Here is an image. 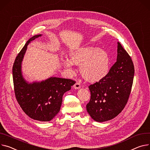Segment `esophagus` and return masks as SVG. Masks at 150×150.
<instances>
[{
	"instance_id": "obj_1",
	"label": "esophagus",
	"mask_w": 150,
	"mask_h": 150,
	"mask_svg": "<svg viewBox=\"0 0 150 150\" xmlns=\"http://www.w3.org/2000/svg\"><path fill=\"white\" fill-rule=\"evenodd\" d=\"M80 87H81V85H80V83L79 82H76V83L74 85V88L76 89H78L80 88Z\"/></svg>"
}]
</instances>
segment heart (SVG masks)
<instances>
[{
    "instance_id": "heart-1",
    "label": "heart",
    "mask_w": 150,
    "mask_h": 150,
    "mask_svg": "<svg viewBox=\"0 0 150 150\" xmlns=\"http://www.w3.org/2000/svg\"><path fill=\"white\" fill-rule=\"evenodd\" d=\"M70 59L62 61L63 66L71 73L74 72L73 64L80 65V73L88 82H97L108 73L110 57L104 50L93 46H85L72 51Z\"/></svg>"
}]
</instances>
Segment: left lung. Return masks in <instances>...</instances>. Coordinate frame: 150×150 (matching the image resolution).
<instances>
[{
	"instance_id": "8db88e82",
	"label": "left lung",
	"mask_w": 150,
	"mask_h": 150,
	"mask_svg": "<svg viewBox=\"0 0 150 150\" xmlns=\"http://www.w3.org/2000/svg\"><path fill=\"white\" fill-rule=\"evenodd\" d=\"M117 62L103 79L89 86L91 99L86 110L97 122L110 120L121 112L133 85L134 68L130 56L118 42Z\"/></svg>"
}]
</instances>
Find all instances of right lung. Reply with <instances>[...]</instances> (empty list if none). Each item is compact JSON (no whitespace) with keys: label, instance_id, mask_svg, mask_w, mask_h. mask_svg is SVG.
<instances>
[{"label":"right lung","instance_id":"right-lung-1","mask_svg":"<svg viewBox=\"0 0 150 150\" xmlns=\"http://www.w3.org/2000/svg\"><path fill=\"white\" fill-rule=\"evenodd\" d=\"M41 36L40 34L30 38L17 56L13 67V83L16 99L28 116L40 121H50L59 113L64 94L70 90L76 82L52 77L29 83L23 78L21 63L28 45Z\"/></svg>","mask_w":150,"mask_h":150}]
</instances>
